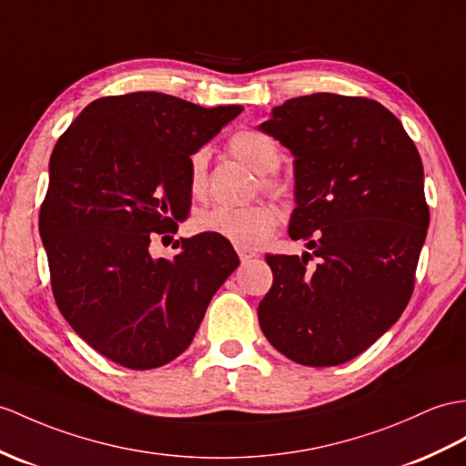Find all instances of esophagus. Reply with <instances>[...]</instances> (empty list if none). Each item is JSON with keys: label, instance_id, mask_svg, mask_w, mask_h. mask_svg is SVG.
<instances>
[{"label": "esophagus", "instance_id": "1", "mask_svg": "<svg viewBox=\"0 0 466 466\" xmlns=\"http://www.w3.org/2000/svg\"><path fill=\"white\" fill-rule=\"evenodd\" d=\"M239 258H241V263H247V260H251V258H255V257H258L255 251H247V248H239Z\"/></svg>", "mask_w": 466, "mask_h": 466}]
</instances>
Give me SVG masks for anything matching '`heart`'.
<instances>
[{
    "label": "heart",
    "mask_w": 466,
    "mask_h": 466,
    "mask_svg": "<svg viewBox=\"0 0 466 466\" xmlns=\"http://www.w3.org/2000/svg\"><path fill=\"white\" fill-rule=\"evenodd\" d=\"M229 152L260 176L258 184L265 191L277 198L287 196V186L279 177L270 176L280 162V150L270 136L251 128L239 130L229 138ZM208 162L209 152L206 147L191 152L187 160V187L194 198L206 196ZM277 223L279 211L270 203L258 201L245 208H213L201 211L196 218V229L221 237L239 248H257L272 235Z\"/></svg>",
    "instance_id": "heart-1"
}]
</instances>
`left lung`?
Here are the masks:
<instances>
[{
    "label": "left lung",
    "instance_id": "8db88e82",
    "mask_svg": "<svg viewBox=\"0 0 466 466\" xmlns=\"http://www.w3.org/2000/svg\"><path fill=\"white\" fill-rule=\"evenodd\" d=\"M258 130L294 156L289 235L310 248L267 255L260 330L297 364H344L390 330L413 294L429 227L421 157L401 122L364 96L290 98ZM312 254L321 260L309 268Z\"/></svg>",
    "mask_w": 466,
    "mask_h": 466
}]
</instances>
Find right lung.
Masks as SVG:
<instances>
[{
  "instance_id": "add662e5",
  "label": "right lung",
  "mask_w": 466,
  "mask_h": 466,
  "mask_svg": "<svg viewBox=\"0 0 466 466\" xmlns=\"http://www.w3.org/2000/svg\"><path fill=\"white\" fill-rule=\"evenodd\" d=\"M241 110L162 93L105 96L55 144L39 213L53 297L73 330L124 368L177 358L239 267L233 247L208 233L174 258H154L147 247L189 213L191 152Z\"/></svg>"
}]
</instances>
